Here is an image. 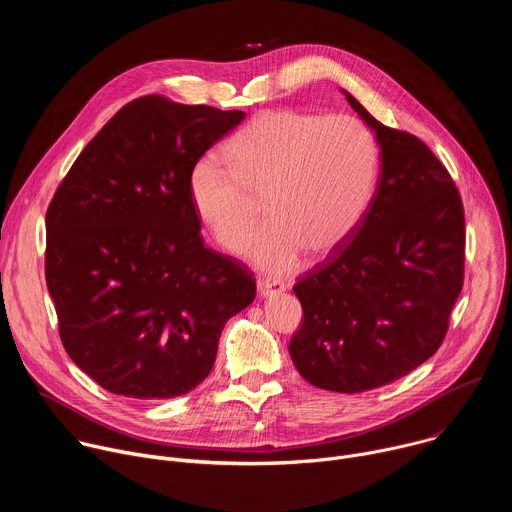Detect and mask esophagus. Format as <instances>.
Wrapping results in <instances>:
<instances>
[{
    "label": "esophagus",
    "mask_w": 512,
    "mask_h": 512,
    "mask_svg": "<svg viewBox=\"0 0 512 512\" xmlns=\"http://www.w3.org/2000/svg\"><path fill=\"white\" fill-rule=\"evenodd\" d=\"M285 283L281 279H275V277H267V279H261L259 281V296L261 298H273L277 294H281V291H285Z\"/></svg>",
    "instance_id": "1"
}]
</instances>
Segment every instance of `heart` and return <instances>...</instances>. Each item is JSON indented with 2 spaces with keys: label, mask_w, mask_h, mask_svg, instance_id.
<instances>
[{
  "label": "heart",
  "mask_w": 512,
  "mask_h": 512,
  "mask_svg": "<svg viewBox=\"0 0 512 512\" xmlns=\"http://www.w3.org/2000/svg\"><path fill=\"white\" fill-rule=\"evenodd\" d=\"M227 170L202 160L188 178L200 221L227 251H243L271 221L251 257L289 271L342 247L367 214L379 168L375 135L350 115L275 109L253 117L225 148Z\"/></svg>",
  "instance_id": "heart-1"
}]
</instances>
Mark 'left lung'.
I'll return each mask as SVG.
<instances>
[{
	"instance_id": "8db88e82",
	"label": "left lung",
	"mask_w": 512,
	"mask_h": 512,
	"mask_svg": "<svg viewBox=\"0 0 512 512\" xmlns=\"http://www.w3.org/2000/svg\"><path fill=\"white\" fill-rule=\"evenodd\" d=\"M350 107L381 145L371 206L350 239L298 277L304 320L289 342L314 387L364 393L409 375L442 346L464 285L462 196L427 145Z\"/></svg>"
}]
</instances>
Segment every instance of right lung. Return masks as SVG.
<instances>
[{"instance_id": "obj_1", "label": "right lung", "mask_w": 512, "mask_h": 512, "mask_svg": "<svg viewBox=\"0 0 512 512\" xmlns=\"http://www.w3.org/2000/svg\"><path fill=\"white\" fill-rule=\"evenodd\" d=\"M243 111L145 95L70 166L46 210V285L64 350L129 399L192 391L227 320L255 300L243 261L200 237L188 178Z\"/></svg>"}]
</instances>
